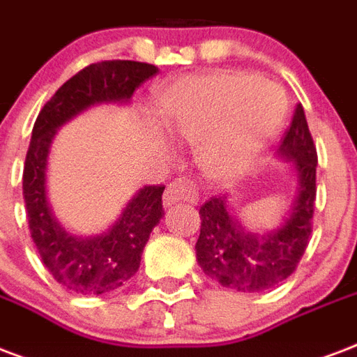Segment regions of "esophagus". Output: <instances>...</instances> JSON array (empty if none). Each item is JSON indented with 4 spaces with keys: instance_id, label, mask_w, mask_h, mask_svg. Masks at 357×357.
<instances>
[{
    "instance_id": "1",
    "label": "esophagus",
    "mask_w": 357,
    "mask_h": 357,
    "mask_svg": "<svg viewBox=\"0 0 357 357\" xmlns=\"http://www.w3.org/2000/svg\"><path fill=\"white\" fill-rule=\"evenodd\" d=\"M199 199V190L195 182L181 176L171 182L169 186L165 188L164 193V206H171L176 203H195Z\"/></svg>"
}]
</instances>
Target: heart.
Instances as JSON below:
<instances>
[{
    "label": "heart",
    "instance_id": "1",
    "mask_svg": "<svg viewBox=\"0 0 357 357\" xmlns=\"http://www.w3.org/2000/svg\"><path fill=\"white\" fill-rule=\"evenodd\" d=\"M284 113V95L270 82L242 73H210L165 89L158 121L173 143L195 145L204 173L229 176L259 158Z\"/></svg>",
    "mask_w": 357,
    "mask_h": 357
}]
</instances>
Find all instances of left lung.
Segmentation results:
<instances>
[{
	"label": "left lung",
	"mask_w": 357,
	"mask_h": 357,
	"mask_svg": "<svg viewBox=\"0 0 357 357\" xmlns=\"http://www.w3.org/2000/svg\"><path fill=\"white\" fill-rule=\"evenodd\" d=\"M278 154L296 173V192L283 223L266 233H250L234 216L229 195L208 199L199 208V266L214 281L238 292H262L289 278L305 253L317 197V149L302 104L294 109Z\"/></svg>",
	"instance_id": "1"
}]
</instances>
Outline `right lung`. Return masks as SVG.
<instances>
[{
    "mask_svg": "<svg viewBox=\"0 0 357 357\" xmlns=\"http://www.w3.org/2000/svg\"><path fill=\"white\" fill-rule=\"evenodd\" d=\"M158 68L139 61H102L65 82L38 113L24 164V201L31 238L55 281L84 296L123 287L139 270L141 253L164 216L165 186H145L130 199L117 222L95 236L68 233L55 218L46 193L48 156L57 130L98 104H126Z\"/></svg>",
    "mask_w": 357,
    "mask_h": 357,
    "instance_id": "obj_1",
    "label": "right lung"
}]
</instances>
